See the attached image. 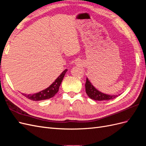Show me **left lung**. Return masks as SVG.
Masks as SVG:
<instances>
[{"label":"left lung","instance_id":"obj_1","mask_svg":"<svg viewBox=\"0 0 146 146\" xmlns=\"http://www.w3.org/2000/svg\"><path fill=\"white\" fill-rule=\"evenodd\" d=\"M85 89H86V92L88 94V96H89L91 99H93L95 100L102 101V100H111L117 98L118 96L117 95L111 96V95L105 94L102 93V92H100L99 91L96 89L87 78H86V81L85 83Z\"/></svg>","mask_w":146,"mask_h":146}]
</instances>
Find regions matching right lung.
I'll use <instances>...</instances> for the list:
<instances>
[{
	"label": "right lung",
	"mask_w": 146,
	"mask_h": 146,
	"mask_svg": "<svg viewBox=\"0 0 146 146\" xmlns=\"http://www.w3.org/2000/svg\"><path fill=\"white\" fill-rule=\"evenodd\" d=\"M67 72V69L64 70V71L61 74L60 76L57 78L55 82H54L52 85L48 86L46 89L40 92H37L36 94H24L26 98H28L29 99H30L32 100H35V101H39V100H43L48 99L50 98H52L54 97L59 90L60 86L62 82L63 79L64 77V75L66 72Z\"/></svg>",
	"instance_id": "right-lung-1"
}]
</instances>
